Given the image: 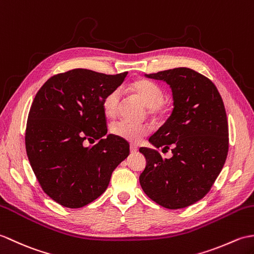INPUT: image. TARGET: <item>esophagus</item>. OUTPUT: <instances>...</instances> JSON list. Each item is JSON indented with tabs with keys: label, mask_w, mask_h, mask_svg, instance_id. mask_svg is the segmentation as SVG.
<instances>
[{
	"label": "esophagus",
	"mask_w": 254,
	"mask_h": 254,
	"mask_svg": "<svg viewBox=\"0 0 254 254\" xmlns=\"http://www.w3.org/2000/svg\"><path fill=\"white\" fill-rule=\"evenodd\" d=\"M138 151V146L136 144H130V152L131 153H136Z\"/></svg>",
	"instance_id": "34e87169"
}]
</instances>
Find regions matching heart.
<instances>
[{"mask_svg": "<svg viewBox=\"0 0 254 254\" xmlns=\"http://www.w3.org/2000/svg\"><path fill=\"white\" fill-rule=\"evenodd\" d=\"M129 91L142 101L143 104L149 108L150 114L153 117L162 116L165 113V108L163 105L164 101V91L162 88L153 81L148 79L133 80L128 84ZM121 103V91L120 89H114L105 95L103 99V112L104 114L113 118L117 115L118 108ZM111 131L116 137L129 142H138L150 132L149 126L143 124H133L129 122H120L112 126Z\"/></svg>", "mask_w": 254, "mask_h": 254, "instance_id": "heart-1", "label": "heart"}]
</instances>
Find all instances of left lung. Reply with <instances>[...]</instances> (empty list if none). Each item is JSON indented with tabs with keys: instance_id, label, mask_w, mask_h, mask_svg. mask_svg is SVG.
<instances>
[{
	"instance_id": "left-lung-1",
	"label": "left lung",
	"mask_w": 254,
	"mask_h": 254,
	"mask_svg": "<svg viewBox=\"0 0 254 254\" xmlns=\"http://www.w3.org/2000/svg\"><path fill=\"white\" fill-rule=\"evenodd\" d=\"M144 76L172 89V114L149 142L163 152L171 149L173 156L140 148L146 161L140 185L157 204L171 210L189 206L208 192L226 161L228 124L222 97L210 79L187 67Z\"/></svg>"
}]
</instances>
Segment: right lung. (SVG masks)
Masks as SVG:
<instances>
[{
	"instance_id": "add662e5",
	"label": "right lung",
	"mask_w": 254,
	"mask_h": 254,
	"mask_svg": "<svg viewBox=\"0 0 254 254\" xmlns=\"http://www.w3.org/2000/svg\"><path fill=\"white\" fill-rule=\"evenodd\" d=\"M127 72L105 75L77 68L59 74L36 94L28 115L26 151L44 192L65 207L91 203L129 155L126 140L108 134L103 99ZM86 139H99L84 147Z\"/></svg>"
}]
</instances>
